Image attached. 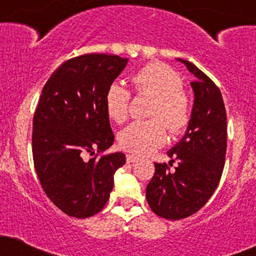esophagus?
I'll use <instances>...</instances> for the list:
<instances>
[{"label": "esophagus", "mask_w": 256, "mask_h": 256, "mask_svg": "<svg viewBox=\"0 0 256 256\" xmlns=\"http://www.w3.org/2000/svg\"><path fill=\"white\" fill-rule=\"evenodd\" d=\"M138 160V157L134 154H126V163H133Z\"/></svg>", "instance_id": "obj_1"}]
</instances>
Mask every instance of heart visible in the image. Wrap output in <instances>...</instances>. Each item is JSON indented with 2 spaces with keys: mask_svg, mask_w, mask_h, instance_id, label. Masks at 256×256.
Here are the masks:
<instances>
[{
  "mask_svg": "<svg viewBox=\"0 0 256 256\" xmlns=\"http://www.w3.org/2000/svg\"><path fill=\"white\" fill-rule=\"evenodd\" d=\"M134 90L152 98L150 116H160L168 124L172 133L178 134L191 120L192 106L190 98L181 89L182 80L174 69L162 62H150L130 76ZM130 94L122 82H114L104 96L109 118L122 123L128 116ZM119 144L137 154H146L164 144L167 126L160 118L133 122L119 133Z\"/></svg>",
  "mask_w": 256,
  "mask_h": 256,
  "instance_id": "1",
  "label": "heart"
}]
</instances>
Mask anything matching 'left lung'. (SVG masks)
I'll list each match as a JSON object with an SVG mask.
<instances>
[{"label": "left lung", "mask_w": 256, "mask_h": 256, "mask_svg": "<svg viewBox=\"0 0 256 256\" xmlns=\"http://www.w3.org/2000/svg\"><path fill=\"white\" fill-rule=\"evenodd\" d=\"M177 60L194 76L191 120L184 137L167 152L172 162L177 160L174 171L166 163H154L156 172L146 190L153 212L168 220L194 215L212 196L222 174L228 140L220 89L196 65Z\"/></svg>", "instance_id": "8db88e82"}]
</instances>
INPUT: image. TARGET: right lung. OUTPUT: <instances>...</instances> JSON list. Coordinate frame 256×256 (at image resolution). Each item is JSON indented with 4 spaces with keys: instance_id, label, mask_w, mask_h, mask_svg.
Returning a JSON list of instances; mask_svg holds the SVG:
<instances>
[{
    "instance_id": "obj_1",
    "label": "right lung",
    "mask_w": 256,
    "mask_h": 256,
    "mask_svg": "<svg viewBox=\"0 0 256 256\" xmlns=\"http://www.w3.org/2000/svg\"><path fill=\"white\" fill-rule=\"evenodd\" d=\"M128 64L118 55L85 54L60 65L45 84L34 116L32 156L48 198L62 212L84 218L103 210L122 152L85 160L114 142L106 92Z\"/></svg>"
}]
</instances>
